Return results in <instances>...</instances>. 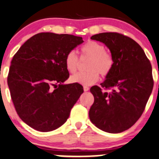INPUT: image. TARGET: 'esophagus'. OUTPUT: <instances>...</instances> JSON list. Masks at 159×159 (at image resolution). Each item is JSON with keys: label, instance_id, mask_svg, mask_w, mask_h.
<instances>
[{"label": "esophagus", "instance_id": "esophagus-1", "mask_svg": "<svg viewBox=\"0 0 159 159\" xmlns=\"http://www.w3.org/2000/svg\"><path fill=\"white\" fill-rule=\"evenodd\" d=\"M89 87H88V86H83V90H84V92H87L88 90H89Z\"/></svg>", "mask_w": 159, "mask_h": 159}]
</instances>
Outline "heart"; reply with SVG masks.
Instances as JSON below:
<instances>
[{
    "label": "heart",
    "instance_id": "obj_1",
    "mask_svg": "<svg viewBox=\"0 0 159 159\" xmlns=\"http://www.w3.org/2000/svg\"><path fill=\"white\" fill-rule=\"evenodd\" d=\"M83 56L89 57L86 69L87 71L76 73L70 77L72 83H79L83 86H91L99 80V73L106 76L112 70L114 60L110 53L105 50V47L99 42L89 40L81 47ZM66 70L70 73L77 70L79 58L74 51H70L65 58Z\"/></svg>",
    "mask_w": 159,
    "mask_h": 159
}]
</instances>
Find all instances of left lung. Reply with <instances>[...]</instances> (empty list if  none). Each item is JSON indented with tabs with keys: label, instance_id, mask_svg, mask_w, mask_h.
Segmentation results:
<instances>
[{
	"label": "left lung",
	"instance_id": "8db88e82",
	"mask_svg": "<svg viewBox=\"0 0 159 159\" xmlns=\"http://www.w3.org/2000/svg\"><path fill=\"white\" fill-rule=\"evenodd\" d=\"M91 39L109 49L114 65L100 84L104 90L98 86L91 87L94 102L89 119L104 132L119 133L132 127L145 110L154 85L152 65L139 44L127 36L101 33Z\"/></svg>",
	"mask_w": 159,
	"mask_h": 159
}]
</instances>
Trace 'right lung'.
I'll list each match as a JSON object with an SVG mask.
<instances>
[{
    "instance_id": "1",
    "label": "right lung",
    "mask_w": 159,
    "mask_h": 159,
    "mask_svg": "<svg viewBox=\"0 0 159 159\" xmlns=\"http://www.w3.org/2000/svg\"><path fill=\"white\" fill-rule=\"evenodd\" d=\"M83 42L70 34L40 33L13 57L7 85L17 115L31 128L50 132L67 120L83 88L76 83L63 84L70 76L65 58Z\"/></svg>"
}]
</instances>
